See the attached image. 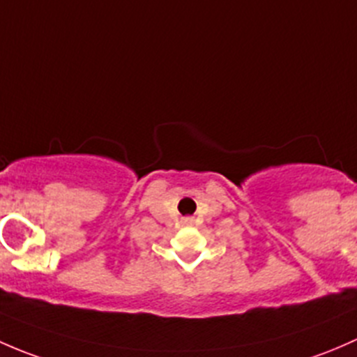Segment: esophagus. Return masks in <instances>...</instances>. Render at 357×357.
Returning <instances> with one entry per match:
<instances>
[{"label": "esophagus", "mask_w": 357, "mask_h": 357, "mask_svg": "<svg viewBox=\"0 0 357 357\" xmlns=\"http://www.w3.org/2000/svg\"><path fill=\"white\" fill-rule=\"evenodd\" d=\"M185 222H187V223H190V220H185Z\"/></svg>", "instance_id": "34e87169"}]
</instances>
